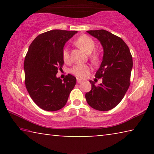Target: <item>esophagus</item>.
<instances>
[{
  "mask_svg": "<svg viewBox=\"0 0 154 154\" xmlns=\"http://www.w3.org/2000/svg\"><path fill=\"white\" fill-rule=\"evenodd\" d=\"M77 82L78 83H79L82 82V80L79 79H77Z\"/></svg>",
  "mask_w": 154,
  "mask_h": 154,
  "instance_id": "obj_1",
  "label": "esophagus"
}]
</instances>
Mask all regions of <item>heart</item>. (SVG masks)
Returning a JSON list of instances; mask_svg holds the SVG:
<instances>
[{"mask_svg": "<svg viewBox=\"0 0 154 154\" xmlns=\"http://www.w3.org/2000/svg\"><path fill=\"white\" fill-rule=\"evenodd\" d=\"M75 43L76 45L88 54H90L95 49V42L92 38L88 35H82L75 40ZM62 58L64 62H68L70 60L69 50L68 47H64L62 50ZM91 59L94 62H97L99 59V56L97 54H94L91 56ZM90 71V67L87 64L76 65L72 67L71 70V72L75 77L80 79H83L85 75Z\"/></svg>", "mask_w": 154, "mask_h": 154, "instance_id": "obj_1", "label": "heart"}]
</instances>
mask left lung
Returning <instances> with one entry per match:
<instances>
[{
    "label": "left lung",
    "instance_id": "1",
    "mask_svg": "<svg viewBox=\"0 0 154 154\" xmlns=\"http://www.w3.org/2000/svg\"><path fill=\"white\" fill-rule=\"evenodd\" d=\"M88 33L100 41L103 48V61L95 77L102 78L98 85L92 81V89L85 94L91 107L106 111L121 102L130 86L132 57L126 43L120 37L105 30H88Z\"/></svg>",
    "mask_w": 154,
    "mask_h": 154
}]
</instances>
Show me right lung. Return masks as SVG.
<instances>
[{"instance_id":"1","label":"right lung","mask_w":154,"mask_h":154,"mask_svg":"<svg viewBox=\"0 0 154 154\" xmlns=\"http://www.w3.org/2000/svg\"><path fill=\"white\" fill-rule=\"evenodd\" d=\"M77 31L52 30L34 39L25 57V84L36 105L48 111L61 109L76 84L68 74L63 80L56 77L64 64L62 50L66 41Z\"/></svg>"}]
</instances>
